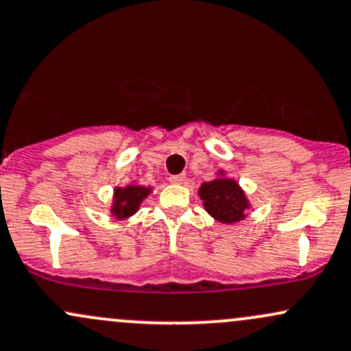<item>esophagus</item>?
<instances>
[{
  "instance_id": "34e87169",
  "label": "esophagus",
  "mask_w": 351,
  "mask_h": 351,
  "mask_svg": "<svg viewBox=\"0 0 351 351\" xmlns=\"http://www.w3.org/2000/svg\"><path fill=\"white\" fill-rule=\"evenodd\" d=\"M169 182H171V184H176V186H180V184L186 182V176H184V174H176V176H171V177H169Z\"/></svg>"
}]
</instances>
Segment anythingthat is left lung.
<instances>
[{
	"mask_svg": "<svg viewBox=\"0 0 351 351\" xmlns=\"http://www.w3.org/2000/svg\"><path fill=\"white\" fill-rule=\"evenodd\" d=\"M199 197L207 214L222 223L240 222L252 207L245 191L223 169L215 172V179L199 187Z\"/></svg>",
	"mask_w": 351,
	"mask_h": 351,
	"instance_id": "left-lung-1",
	"label": "left lung"
}]
</instances>
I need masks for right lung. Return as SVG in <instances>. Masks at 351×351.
<instances>
[{"label":"right lung","mask_w":351,"mask_h":351,"mask_svg":"<svg viewBox=\"0 0 351 351\" xmlns=\"http://www.w3.org/2000/svg\"><path fill=\"white\" fill-rule=\"evenodd\" d=\"M151 192L152 187L139 186L137 182H131L124 187H114L112 204L109 212L117 220L132 217Z\"/></svg>","instance_id":"obj_1"}]
</instances>
